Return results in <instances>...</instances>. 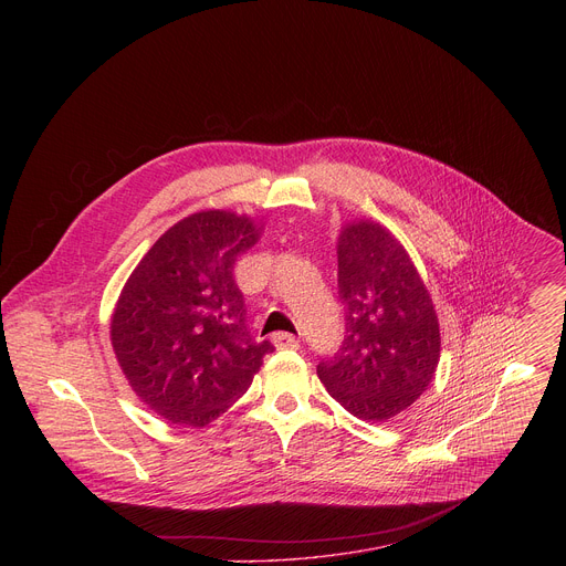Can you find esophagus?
<instances>
[{"instance_id":"1","label":"esophagus","mask_w":566,"mask_h":566,"mask_svg":"<svg viewBox=\"0 0 566 566\" xmlns=\"http://www.w3.org/2000/svg\"><path fill=\"white\" fill-rule=\"evenodd\" d=\"M271 340L277 349H297L300 347V340L291 334H275Z\"/></svg>"}]
</instances>
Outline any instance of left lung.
<instances>
[{"mask_svg":"<svg viewBox=\"0 0 566 566\" xmlns=\"http://www.w3.org/2000/svg\"><path fill=\"white\" fill-rule=\"evenodd\" d=\"M338 297L345 338L317 376L363 421H387L428 389L439 363V322L408 253L378 223L338 237Z\"/></svg>","mask_w":566,"mask_h":566,"instance_id":"8db88e82","label":"left lung"}]
</instances>
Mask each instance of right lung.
<instances>
[{
  "instance_id": "obj_1",
  "label": "right lung",
  "mask_w": 566,
  "mask_h": 566,
  "mask_svg": "<svg viewBox=\"0 0 566 566\" xmlns=\"http://www.w3.org/2000/svg\"><path fill=\"white\" fill-rule=\"evenodd\" d=\"M260 232L249 217L206 210L172 226L129 275L112 317V345L145 406L203 428L249 389L269 340L247 327L232 271Z\"/></svg>"
}]
</instances>
